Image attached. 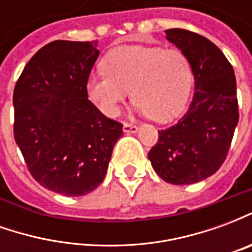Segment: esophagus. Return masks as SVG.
I'll list each match as a JSON object with an SVG mask.
<instances>
[{
    "label": "esophagus",
    "mask_w": 252,
    "mask_h": 252,
    "mask_svg": "<svg viewBox=\"0 0 252 252\" xmlns=\"http://www.w3.org/2000/svg\"><path fill=\"white\" fill-rule=\"evenodd\" d=\"M123 131L126 133H135V132H137V126L135 124H131V123H124Z\"/></svg>",
    "instance_id": "1"
}]
</instances>
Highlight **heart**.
Returning <instances> with one entry per match:
<instances>
[{"label":"heart","instance_id":"1","mask_svg":"<svg viewBox=\"0 0 252 252\" xmlns=\"http://www.w3.org/2000/svg\"><path fill=\"white\" fill-rule=\"evenodd\" d=\"M104 68L89 78L88 94L109 117L119 115L129 92L139 109L157 121L174 119L189 98L191 67L178 48L121 47L105 57Z\"/></svg>","mask_w":252,"mask_h":252}]
</instances>
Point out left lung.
<instances>
[{"mask_svg":"<svg viewBox=\"0 0 252 252\" xmlns=\"http://www.w3.org/2000/svg\"><path fill=\"white\" fill-rule=\"evenodd\" d=\"M166 33L189 59L195 90L178 123L158 131L148 158L163 181L189 185L215 174L227 158L239 121L236 79L232 64L206 37L181 28Z\"/></svg>","mask_w":252,"mask_h":252,"instance_id":"obj_1","label":"left lung"}]
</instances>
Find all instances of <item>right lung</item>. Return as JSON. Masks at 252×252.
Masks as SVG:
<instances>
[{"instance_id":"right-lung-1","label":"right lung","mask_w":252,"mask_h":252,"mask_svg":"<svg viewBox=\"0 0 252 252\" xmlns=\"http://www.w3.org/2000/svg\"><path fill=\"white\" fill-rule=\"evenodd\" d=\"M97 41L55 40L27 63L13 92L14 140L46 189L86 195L104 181L123 124L88 98Z\"/></svg>"}]
</instances>
